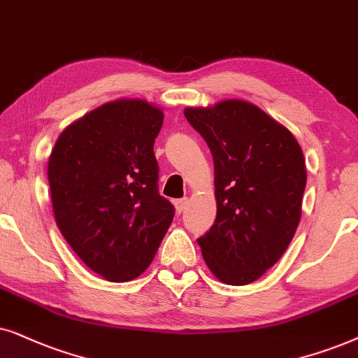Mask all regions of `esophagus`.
<instances>
[{
    "label": "esophagus",
    "mask_w": 358,
    "mask_h": 358,
    "mask_svg": "<svg viewBox=\"0 0 358 358\" xmlns=\"http://www.w3.org/2000/svg\"><path fill=\"white\" fill-rule=\"evenodd\" d=\"M187 204H188V199H187V198H183V199H176V201H175V209H176V213L182 214V213L185 211V208H187Z\"/></svg>",
    "instance_id": "esophagus-1"
}]
</instances>
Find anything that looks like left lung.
Masks as SVG:
<instances>
[{"label": "left lung", "mask_w": 358, "mask_h": 358, "mask_svg": "<svg viewBox=\"0 0 358 358\" xmlns=\"http://www.w3.org/2000/svg\"><path fill=\"white\" fill-rule=\"evenodd\" d=\"M213 154L216 221L198 239L203 259L227 285H249L288 249L301 217L306 165L287 127L242 99L187 108Z\"/></svg>", "instance_id": "left-lung-1"}]
</instances>
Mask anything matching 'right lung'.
<instances>
[{"label": "right lung", "instance_id": "right-lung-1", "mask_svg": "<svg viewBox=\"0 0 358 358\" xmlns=\"http://www.w3.org/2000/svg\"><path fill=\"white\" fill-rule=\"evenodd\" d=\"M162 122V109L144 99H117L70 124L50 154L57 226L109 282L145 271L173 221V204L157 185L154 142Z\"/></svg>", "mask_w": 358, "mask_h": 358}]
</instances>
